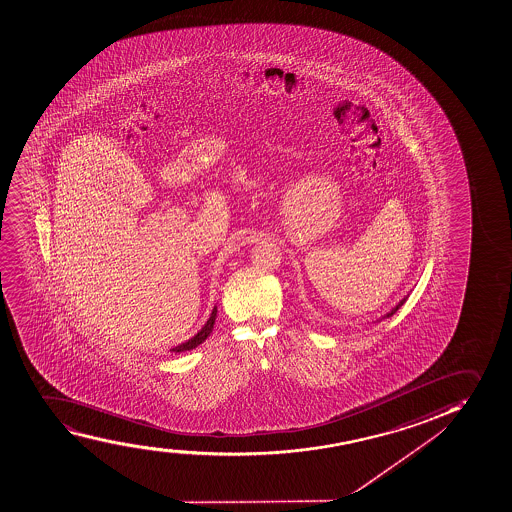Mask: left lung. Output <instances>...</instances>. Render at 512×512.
<instances>
[{
  "label": "left lung",
  "instance_id": "8db88e82",
  "mask_svg": "<svg viewBox=\"0 0 512 512\" xmlns=\"http://www.w3.org/2000/svg\"><path fill=\"white\" fill-rule=\"evenodd\" d=\"M407 298H409V297L402 298V300H400V302H398L397 305H395V307H393V309L390 310V312H388V314H386V316L381 317V319H386V317H392L393 314H395V312H397V310L400 309V307H402V305H404L405 300H407ZM381 319H379V321H381Z\"/></svg>",
  "mask_w": 512,
  "mask_h": 512
}]
</instances>
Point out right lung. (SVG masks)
<instances>
[{
  "label": "right lung",
  "instance_id": "add662e5",
  "mask_svg": "<svg viewBox=\"0 0 512 512\" xmlns=\"http://www.w3.org/2000/svg\"><path fill=\"white\" fill-rule=\"evenodd\" d=\"M215 317H217V307L212 309V314H210L209 321L205 322V326H203L198 333H196L193 338H190L188 341H184L181 345H177V347L172 348L171 352H186V350H193V348L198 347V345H202L203 341L209 338L210 333H212V329H214Z\"/></svg>",
  "mask_w": 512,
  "mask_h": 512
}]
</instances>
